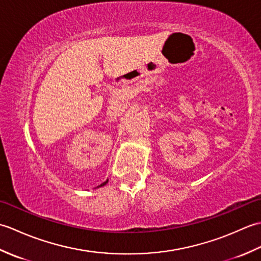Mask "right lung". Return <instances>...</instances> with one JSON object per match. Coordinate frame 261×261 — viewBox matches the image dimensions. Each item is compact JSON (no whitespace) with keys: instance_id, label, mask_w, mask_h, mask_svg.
Wrapping results in <instances>:
<instances>
[{"instance_id":"add662e5","label":"right lung","mask_w":261,"mask_h":261,"mask_svg":"<svg viewBox=\"0 0 261 261\" xmlns=\"http://www.w3.org/2000/svg\"><path fill=\"white\" fill-rule=\"evenodd\" d=\"M107 182H108V180H107V181H104V182H103V184H101V185H99V186H104L105 184H107ZM99 186H98V187H99Z\"/></svg>"}]
</instances>
